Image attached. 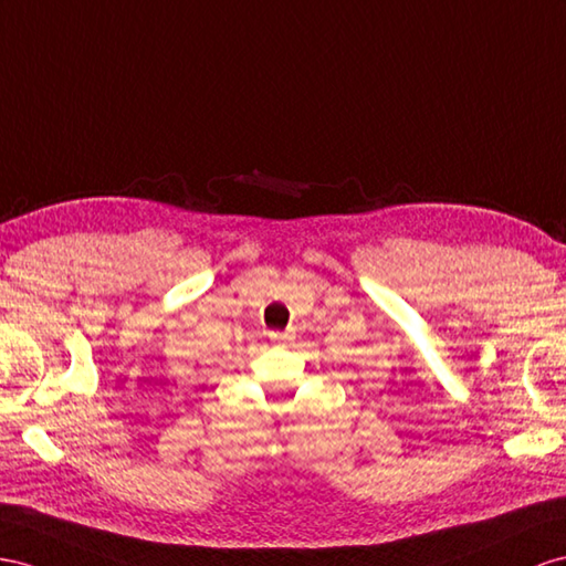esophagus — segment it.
Masks as SVG:
<instances>
[{"instance_id":"34e87169","label":"esophagus","mask_w":566,"mask_h":566,"mask_svg":"<svg viewBox=\"0 0 566 566\" xmlns=\"http://www.w3.org/2000/svg\"><path fill=\"white\" fill-rule=\"evenodd\" d=\"M270 339H286V335H280V332H270Z\"/></svg>"}]
</instances>
